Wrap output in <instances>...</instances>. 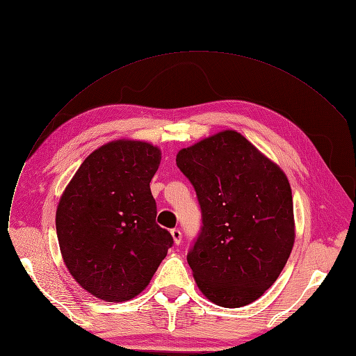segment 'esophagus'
Listing matches in <instances>:
<instances>
[{"label": "esophagus", "instance_id": "34e87169", "mask_svg": "<svg viewBox=\"0 0 356 356\" xmlns=\"http://www.w3.org/2000/svg\"><path fill=\"white\" fill-rule=\"evenodd\" d=\"M171 236H172V238H174V243H175L177 245H179L181 238H182V234H181V232H179V228H172V229H171Z\"/></svg>", "mask_w": 356, "mask_h": 356}]
</instances>
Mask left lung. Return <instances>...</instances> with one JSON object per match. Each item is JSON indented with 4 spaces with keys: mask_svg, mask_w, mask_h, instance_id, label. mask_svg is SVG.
<instances>
[{
    "mask_svg": "<svg viewBox=\"0 0 356 356\" xmlns=\"http://www.w3.org/2000/svg\"><path fill=\"white\" fill-rule=\"evenodd\" d=\"M201 207V232L186 256L202 295L241 307L273 284L295 243L286 174L236 131L205 138L177 155Z\"/></svg>",
    "mask_w": 356,
    "mask_h": 356,
    "instance_id": "8db88e82",
    "label": "left lung"
}]
</instances>
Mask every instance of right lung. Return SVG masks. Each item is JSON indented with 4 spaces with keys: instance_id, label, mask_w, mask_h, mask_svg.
Listing matches in <instances>:
<instances>
[{
    "instance_id": "obj_1",
    "label": "right lung",
    "mask_w": 356,
    "mask_h": 356,
    "mask_svg": "<svg viewBox=\"0 0 356 356\" xmlns=\"http://www.w3.org/2000/svg\"><path fill=\"white\" fill-rule=\"evenodd\" d=\"M159 163L158 146L112 140L83 161L60 198L56 229L63 260L97 299L138 296L174 244L155 222L149 182Z\"/></svg>"
}]
</instances>
